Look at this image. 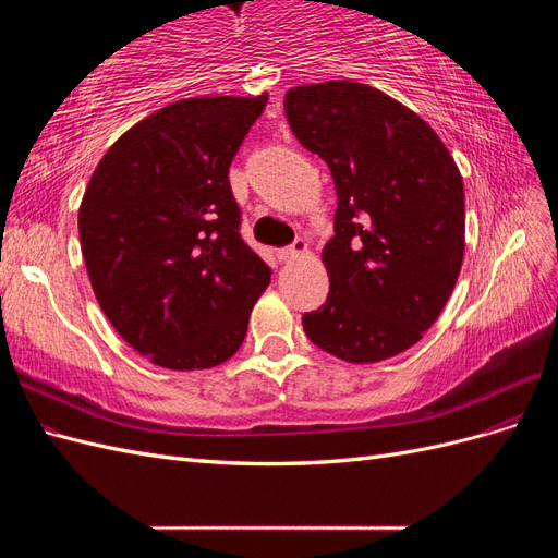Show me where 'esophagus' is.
<instances>
[{"label":"esophagus","instance_id":"1","mask_svg":"<svg viewBox=\"0 0 558 558\" xmlns=\"http://www.w3.org/2000/svg\"><path fill=\"white\" fill-rule=\"evenodd\" d=\"M305 251H307V242L298 238V240H293V244L279 248V251H277V258H279V260H283V263H289V260L300 258L302 253H305Z\"/></svg>","mask_w":558,"mask_h":558}]
</instances>
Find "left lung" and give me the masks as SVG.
Segmentation results:
<instances>
[{"instance_id": "left-lung-1", "label": "left lung", "mask_w": 558, "mask_h": 558, "mask_svg": "<svg viewBox=\"0 0 558 558\" xmlns=\"http://www.w3.org/2000/svg\"><path fill=\"white\" fill-rule=\"evenodd\" d=\"M298 142L330 167V291L302 314L310 340L349 363L416 344L440 316L465 248V195L440 137L396 99L351 81L286 93Z\"/></svg>"}]
</instances>
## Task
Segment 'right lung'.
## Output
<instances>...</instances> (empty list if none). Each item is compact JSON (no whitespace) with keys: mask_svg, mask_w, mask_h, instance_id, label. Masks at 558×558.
Wrapping results in <instances>:
<instances>
[{"mask_svg":"<svg viewBox=\"0 0 558 558\" xmlns=\"http://www.w3.org/2000/svg\"><path fill=\"white\" fill-rule=\"evenodd\" d=\"M265 105L267 95L179 99L130 128L83 195L81 253L99 307L160 367L228 361L269 286L228 179Z\"/></svg>","mask_w":558,"mask_h":558,"instance_id":"add662e5","label":"right lung"}]
</instances>
